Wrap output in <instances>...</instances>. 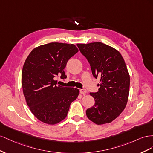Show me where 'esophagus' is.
Returning a JSON list of instances; mask_svg holds the SVG:
<instances>
[{
    "label": "esophagus",
    "mask_w": 153,
    "mask_h": 153,
    "mask_svg": "<svg viewBox=\"0 0 153 153\" xmlns=\"http://www.w3.org/2000/svg\"><path fill=\"white\" fill-rule=\"evenodd\" d=\"M80 93L81 94H83V95H86L87 93V91L85 89H81L80 90Z\"/></svg>",
    "instance_id": "1"
}]
</instances>
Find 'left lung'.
Segmentation results:
<instances>
[{"label": "left lung", "mask_w": 153, "mask_h": 153, "mask_svg": "<svg viewBox=\"0 0 153 153\" xmlns=\"http://www.w3.org/2000/svg\"><path fill=\"white\" fill-rule=\"evenodd\" d=\"M88 61L95 78L100 77L97 92H91L95 104L86 110L87 117L96 124L110 123L120 115L128 102L130 77L120 52L101 42L78 43Z\"/></svg>", "instance_id": "left-lung-1"}]
</instances>
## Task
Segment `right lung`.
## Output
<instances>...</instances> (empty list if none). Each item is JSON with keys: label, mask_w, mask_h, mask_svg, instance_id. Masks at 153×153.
I'll list each match as a JSON object with an SVG mask.
<instances>
[{"label": "right lung", "mask_w": 153, "mask_h": 153, "mask_svg": "<svg viewBox=\"0 0 153 153\" xmlns=\"http://www.w3.org/2000/svg\"><path fill=\"white\" fill-rule=\"evenodd\" d=\"M78 49L74 44L52 42L30 52L22 72V85L26 102L37 119L56 124L67 117L71 103L79 90L57 86L55 77H67L64 69Z\"/></svg>", "instance_id": "1"}]
</instances>
